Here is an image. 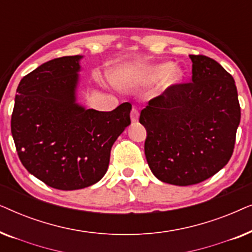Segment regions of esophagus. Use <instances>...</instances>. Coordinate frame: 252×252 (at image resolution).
Masks as SVG:
<instances>
[{
  "instance_id": "1",
  "label": "esophagus",
  "mask_w": 252,
  "mask_h": 252,
  "mask_svg": "<svg viewBox=\"0 0 252 252\" xmlns=\"http://www.w3.org/2000/svg\"><path fill=\"white\" fill-rule=\"evenodd\" d=\"M139 117H140L139 110L136 108H133L132 112H130V120H132V123H136L137 120H139Z\"/></svg>"
}]
</instances>
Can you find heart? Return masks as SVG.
Listing matches in <instances>:
<instances>
[{"label": "heart", "instance_id": "obj_1", "mask_svg": "<svg viewBox=\"0 0 252 252\" xmlns=\"http://www.w3.org/2000/svg\"><path fill=\"white\" fill-rule=\"evenodd\" d=\"M166 73L164 79V85L165 86H172L178 84L179 81L182 79V70L178 66H171L170 64L165 63V64H158L155 65V66L150 67L149 70H147V72H144L142 74L136 75V77H133L132 74H120L118 77L115 78V82L120 87H125V86L130 85V82L133 80L140 81V82H150V81H155L157 79H159L160 77ZM136 79H134L133 78Z\"/></svg>", "mask_w": 252, "mask_h": 252}]
</instances>
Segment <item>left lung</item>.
Returning a JSON list of instances; mask_svg holds the SVG:
<instances>
[{
    "label": "left lung",
    "instance_id": "left-lung-1",
    "mask_svg": "<svg viewBox=\"0 0 252 252\" xmlns=\"http://www.w3.org/2000/svg\"><path fill=\"white\" fill-rule=\"evenodd\" d=\"M189 57L191 81L170 86L140 115L151 172L177 186L199 184L228 163L241 119L232 75L212 58Z\"/></svg>",
    "mask_w": 252,
    "mask_h": 252
}]
</instances>
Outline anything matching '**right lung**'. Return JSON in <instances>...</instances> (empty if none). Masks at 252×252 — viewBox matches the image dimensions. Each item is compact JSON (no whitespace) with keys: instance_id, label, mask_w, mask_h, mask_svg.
Masks as SVG:
<instances>
[{"instance_id":"right-lung-1","label":"right lung","mask_w":252,"mask_h":252,"mask_svg":"<svg viewBox=\"0 0 252 252\" xmlns=\"http://www.w3.org/2000/svg\"><path fill=\"white\" fill-rule=\"evenodd\" d=\"M81 58H55L25 75L17 88L11 116L22 164L60 190L82 189L101 180L113 143L130 124L128 102L109 112L78 104Z\"/></svg>"}]
</instances>
